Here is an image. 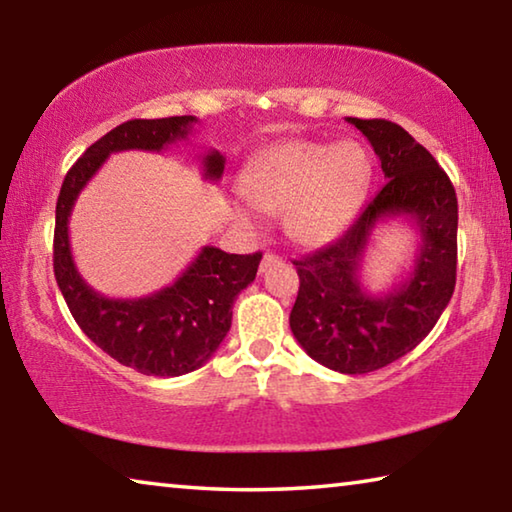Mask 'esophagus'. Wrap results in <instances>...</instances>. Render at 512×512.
Here are the masks:
<instances>
[{
    "mask_svg": "<svg viewBox=\"0 0 512 512\" xmlns=\"http://www.w3.org/2000/svg\"><path fill=\"white\" fill-rule=\"evenodd\" d=\"M277 259H280V257H277V255H273V253H266L264 257H262V264H259V271H268V268H271L273 264H277Z\"/></svg>",
    "mask_w": 512,
    "mask_h": 512,
    "instance_id": "obj_1",
    "label": "esophagus"
}]
</instances>
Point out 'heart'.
<instances>
[{
    "instance_id": "b5f03b06",
    "label": "heart",
    "mask_w": 512,
    "mask_h": 512,
    "mask_svg": "<svg viewBox=\"0 0 512 512\" xmlns=\"http://www.w3.org/2000/svg\"><path fill=\"white\" fill-rule=\"evenodd\" d=\"M370 155L357 142L289 140L255 155L239 173V194L255 210L280 214L289 239L320 246L359 212L370 189ZM241 228L253 219L235 212Z\"/></svg>"
}]
</instances>
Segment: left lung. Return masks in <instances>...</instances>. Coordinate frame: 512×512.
I'll return each mask as SVG.
<instances>
[{"label": "left lung", "mask_w": 512, "mask_h": 512, "mask_svg": "<svg viewBox=\"0 0 512 512\" xmlns=\"http://www.w3.org/2000/svg\"><path fill=\"white\" fill-rule=\"evenodd\" d=\"M368 137L388 183L343 235L296 259L300 289L289 325L311 359L343 375H366L411 352L449 305L456 284L458 201L433 155L386 119L345 117ZM391 218L421 241L414 266L388 292L370 294L360 268L371 232Z\"/></svg>", "instance_id": "1"}]
</instances>
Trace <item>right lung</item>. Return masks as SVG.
Segmentation results:
<instances>
[{"label":"right lung","mask_w":512,"mask_h":512,"mask_svg":"<svg viewBox=\"0 0 512 512\" xmlns=\"http://www.w3.org/2000/svg\"><path fill=\"white\" fill-rule=\"evenodd\" d=\"M192 115L164 119H131L94 142L67 171L56 203L54 275L69 311L92 343L142 375H187L219 350L232 325V305L255 280L262 253L230 255L203 246L201 253L173 284L144 298H106L83 280L69 246V216L83 187L110 153H160L192 135ZM205 180H221L225 155L203 153Z\"/></svg>","instance_id":"right-lung-1"}]
</instances>
